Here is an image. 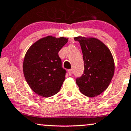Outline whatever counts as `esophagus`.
I'll list each match as a JSON object with an SVG mask.
<instances>
[{
	"mask_svg": "<svg viewBox=\"0 0 131 131\" xmlns=\"http://www.w3.org/2000/svg\"><path fill=\"white\" fill-rule=\"evenodd\" d=\"M69 75H71L73 74V70H68V71Z\"/></svg>",
	"mask_w": 131,
	"mask_h": 131,
	"instance_id": "1",
	"label": "esophagus"
}]
</instances>
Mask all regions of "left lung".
<instances>
[{
  "mask_svg": "<svg viewBox=\"0 0 131 131\" xmlns=\"http://www.w3.org/2000/svg\"><path fill=\"white\" fill-rule=\"evenodd\" d=\"M81 46L84 60V73L76 79L80 91L94 97L105 91L114 73V62L110 49L95 38H74Z\"/></svg>",
  "mask_w": 131,
  "mask_h": 131,
  "instance_id": "1",
  "label": "left lung"
}]
</instances>
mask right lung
Segmentation results:
<instances>
[{"mask_svg": "<svg viewBox=\"0 0 131 131\" xmlns=\"http://www.w3.org/2000/svg\"><path fill=\"white\" fill-rule=\"evenodd\" d=\"M68 41L63 37L47 36L27 50L23 63L24 74L30 88L38 95L48 97L60 91L66 70L61 67L58 52Z\"/></svg>", "mask_w": 131, "mask_h": 131, "instance_id": "right-lung-1", "label": "right lung"}]
</instances>
